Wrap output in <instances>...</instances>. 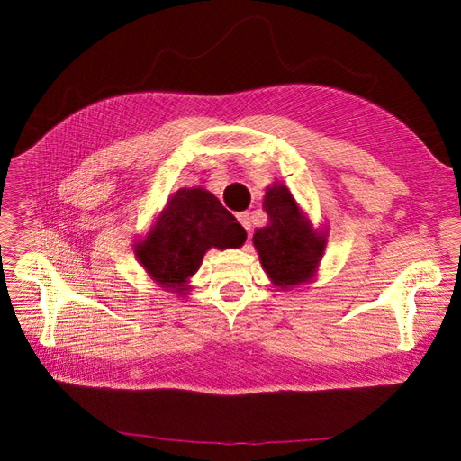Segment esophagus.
Here are the masks:
<instances>
[{
  "instance_id": "obj_1",
  "label": "esophagus",
  "mask_w": 461,
  "mask_h": 461,
  "mask_svg": "<svg viewBox=\"0 0 461 461\" xmlns=\"http://www.w3.org/2000/svg\"><path fill=\"white\" fill-rule=\"evenodd\" d=\"M236 217H239L240 225H242L248 232H252V221H249V213H239Z\"/></svg>"
}]
</instances>
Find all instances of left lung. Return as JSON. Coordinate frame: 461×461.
<instances>
[{"label": "left lung", "instance_id": "8db88e82", "mask_svg": "<svg viewBox=\"0 0 461 461\" xmlns=\"http://www.w3.org/2000/svg\"><path fill=\"white\" fill-rule=\"evenodd\" d=\"M263 209L269 225L254 234L263 271L275 286L285 290L310 283L323 258L327 234L312 227V221L302 213L294 196L281 183L267 186Z\"/></svg>", "mask_w": 461, "mask_h": 461}]
</instances>
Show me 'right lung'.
<instances>
[{
	"label": "right lung",
	"instance_id": "1",
	"mask_svg": "<svg viewBox=\"0 0 461 461\" xmlns=\"http://www.w3.org/2000/svg\"><path fill=\"white\" fill-rule=\"evenodd\" d=\"M246 230L212 192L180 188L167 202L134 254L146 273L167 290L185 294L188 278L200 269L209 248H239Z\"/></svg>",
	"mask_w": 461,
	"mask_h": 461
}]
</instances>
